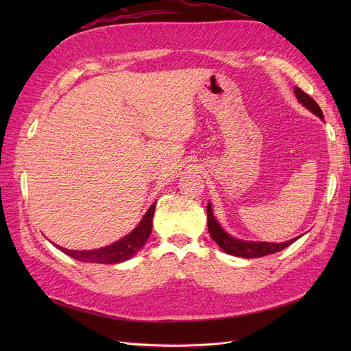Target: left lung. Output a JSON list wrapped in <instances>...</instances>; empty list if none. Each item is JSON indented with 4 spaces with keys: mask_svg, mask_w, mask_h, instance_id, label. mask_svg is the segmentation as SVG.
<instances>
[{
    "mask_svg": "<svg viewBox=\"0 0 351 351\" xmlns=\"http://www.w3.org/2000/svg\"><path fill=\"white\" fill-rule=\"evenodd\" d=\"M295 97L299 99L307 110H311L313 114H316L319 119H324L322 110L319 108V105L315 102L313 98H311L309 95L303 92L299 88H294ZM208 230L209 234L218 246L224 250L228 254H232V256H241L246 259H253V258H262L267 256V254H272L281 252L287 246H290L291 243H294L299 237L291 239L289 241L284 243H268V241H246V240H239L231 237L230 234L222 230V227L218 224V221L215 219L214 214H212V208L210 204H208Z\"/></svg>",
    "mask_w": 351,
    "mask_h": 351,
    "instance_id": "8db88e82",
    "label": "left lung"
}]
</instances>
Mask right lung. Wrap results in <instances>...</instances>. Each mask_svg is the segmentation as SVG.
I'll return each mask as SVG.
<instances>
[{
	"instance_id": "add662e5",
	"label": "right lung",
	"mask_w": 351,
	"mask_h": 351,
	"mask_svg": "<svg viewBox=\"0 0 351 351\" xmlns=\"http://www.w3.org/2000/svg\"><path fill=\"white\" fill-rule=\"evenodd\" d=\"M155 205L152 204L151 208L147 209L145 217L142 218L141 224L137 226L129 236L124 239L115 241L107 247H101L97 250H69L64 247H60L56 244V247L60 249L62 253L69 254L73 259H77L80 262H88V263H105V265H112V263H120L127 259L133 258L134 254L139 252L145 243L149 239L152 232V218L155 212Z\"/></svg>"
}]
</instances>
